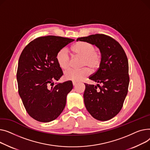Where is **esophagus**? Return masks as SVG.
<instances>
[{
    "label": "esophagus",
    "instance_id": "1",
    "mask_svg": "<svg viewBox=\"0 0 150 150\" xmlns=\"http://www.w3.org/2000/svg\"><path fill=\"white\" fill-rule=\"evenodd\" d=\"M73 85L74 86H75L77 85V82H73Z\"/></svg>",
    "mask_w": 150,
    "mask_h": 150
}]
</instances>
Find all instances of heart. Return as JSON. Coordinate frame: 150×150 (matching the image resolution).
I'll use <instances>...</instances> for the list:
<instances>
[{
  "instance_id": "b5f03b06",
  "label": "heart",
  "mask_w": 150,
  "mask_h": 150,
  "mask_svg": "<svg viewBox=\"0 0 150 150\" xmlns=\"http://www.w3.org/2000/svg\"><path fill=\"white\" fill-rule=\"evenodd\" d=\"M71 50L76 56L83 57L81 67L84 68L81 69L68 70L64 74L65 78L67 80L74 82L82 81L91 73V70L88 68L95 70L100 66L102 56L100 52L96 51L94 44L87 42H78L72 47ZM56 60L62 69H67L71 67V59L65 48L58 51Z\"/></svg>"
}]
</instances>
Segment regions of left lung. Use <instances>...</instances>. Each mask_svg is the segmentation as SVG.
<instances>
[{"instance_id":"left-lung-1","label":"left lung","mask_w":150,"mask_h":150,"mask_svg":"<svg viewBox=\"0 0 150 150\" xmlns=\"http://www.w3.org/2000/svg\"><path fill=\"white\" fill-rule=\"evenodd\" d=\"M76 40L91 43L100 49L101 65L89 77L98 84L85 83L84 103L94 119L108 120L120 112L128 93L129 77L125 51L117 40L103 34H92Z\"/></svg>"}]
</instances>
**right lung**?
Masks as SVG:
<instances>
[{"label":"right lung","instance_id":"add662e5","mask_svg":"<svg viewBox=\"0 0 150 150\" xmlns=\"http://www.w3.org/2000/svg\"><path fill=\"white\" fill-rule=\"evenodd\" d=\"M74 40L55 36L30 42L20 56L17 71L18 91L26 111L39 122H49L63 111L67 96L73 88L71 81L54 84L63 75L57 52Z\"/></svg>","mask_w":150,"mask_h":150}]
</instances>
